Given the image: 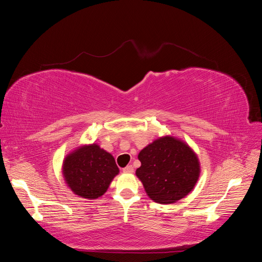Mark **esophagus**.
<instances>
[{"label":"esophagus","mask_w":262,"mask_h":262,"mask_svg":"<svg viewBox=\"0 0 262 262\" xmlns=\"http://www.w3.org/2000/svg\"><path fill=\"white\" fill-rule=\"evenodd\" d=\"M122 170H123V172H125V173H132V172H133V167H132L131 165H128V166H126V167H124Z\"/></svg>","instance_id":"1"}]
</instances>
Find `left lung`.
Listing matches in <instances>:
<instances>
[{"mask_svg": "<svg viewBox=\"0 0 262 262\" xmlns=\"http://www.w3.org/2000/svg\"><path fill=\"white\" fill-rule=\"evenodd\" d=\"M136 175L150 200L171 204L192 191L200 177L199 157L187 142L172 136L155 139L140 150Z\"/></svg>", "mask_w": 262, "mask_h": 262, "instance_id": "left-lung-1", "label": "left lung"}]
</instances>
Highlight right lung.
<instances>
[{
	"label": "right lung",
	"instance_id": "obj_1",
	"mask_svg": "<svg viewBox=\"0 0 262 262\" xmlns=\"http://www.w3.org/2000/svg\"><path fill=\"white\" fill-rule=\"evenodd\" d=\"M119 173L114 156L97 143L71 150L62 163V176L75 195L94 200L104 194Z\"/></svg>",
	"mask_w": 262,
	"mask_h": 262
}]
</instances>
